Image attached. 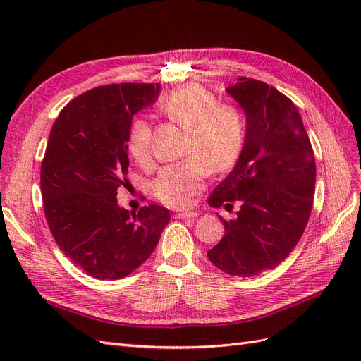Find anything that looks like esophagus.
<instances>
[{
  "label": "esophagus",
  "instance_id": "obj_1",
  "mask_svg": "<svg viewBox=\"0 0 361 361\" xmlns=\"http://www.w3.org/2000/svg\"><path fill=\"white\" fill-rule=\"evenodd\" d=\"M195 216H197V212L194 211H183L176 214V218H195Z\"/></svg>",
  "mask_w": 361,
  "mask_h": 361
}]
</instances>
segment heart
I'll use <instances>...</instances> for the list:
<instances>
[{"label": "heart", "instance_id": "b5f03b06", "mask_svg": "<svg viewBox=\"0 0 361 361\" xmlns=\"http://www.w3.org/2000/svg\"><path fill=\"white\" fill-rule=\"evenodd\" d=\"M159 110L188 130L185 155L190 158L162 169L154 192L167 206L183 207L203 188L207 173H224L238 162L245 145V118L236 105L218 102L212 92L197 84L167 94ZM128 152L140 166L150 164L152 128L146 118L130 125Z\"/></svg>", "mask_w": 361, "mask_h": 361}]
</instances>
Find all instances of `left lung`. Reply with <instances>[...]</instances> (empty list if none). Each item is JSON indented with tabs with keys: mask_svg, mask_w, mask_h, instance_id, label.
<instances>
[{
	"mask_svg": "<svg viewBox=\"0 0 361 361\" xmlns=\"http://www.w3.org/2000/svg\"><path fill=\"white\" fill-rule=\"evenodd\" d=\"M227 93L247 117L245 145L209 204L239 202L236 218L207 251L226 274L253 277L276 268L298 244L314 199L316 164L298 108L264 81L241 76Z\"/></svg>",
	"mask_w": 361,
	"mask_h": 361,
	"instance_id": "8db88e82",
	"label": "left lung"
}]
</instances>
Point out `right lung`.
<instances>
[{"label": "right lung", "instance_id": "obj_1", "mask_svg": "<svg viewBox=\"0 0 361 361\" xmlns=\"http://www.w3.org/2000/svg\"><path fill=\"white\" fill-rule=\"evenodd\" d=\"M159 84H110L80 94L52 125L40 188L49 231L66 257L99 280L135 271L170 221L167 207L129 212L117 203L126 187L133 117L152 105Z\"/></svg>", "mask_w": 361, "mask_h": 361}]
</instances>
